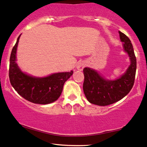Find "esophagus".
I'll return each mask as SVG.
<instances>
[{
	"label": "esophagus",
	"instance_id": "34e87169",
	"mask_svg": "<svg viewBox=\"0 0 147 147\" xmlns=\"http://www.w3.org/2000/svg\"><path fill=\"white\" fill-rule=\"evenodd\" d=\"M85 67V63H84V62H80V63H78V65H77V69L78 70H80V71H82L83 69H84V67Z\"/></svg>",
	"mask_w": 147,
	"mask_h": 147
}]
</instances>
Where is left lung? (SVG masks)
I'll list each match as a JSON object with an SVG mask.
<instances>
[{"instance_id":"left-lung-1","label":"left lung","mask_w":147,"mask_h":147,"mask_svg":"<svg viewBox=\"0 0 147 147\" xmlns=\"http://www.w3.org/2000/svg\"><path fill=\"white\" fill-rule=\"evenodd\" d=\"M124 51L130 60L126 71L117 79L111 80L101 76L97 71L89 67L83 69L84 81L83 90L87 100L93 104L104 106L121 100L129 93L134 84L136 59L131 41L124 33L119 31Z\"/></svg>"}]
</instances>
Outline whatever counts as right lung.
I'll use <instances>...</instances> for the list:
<instances>
[{
    "label": "right lung",
    "mask_w": 147,
    "mask_h": 147,
    "mask_svg": "<svg viewBox=\"0 0 147 147\" xmlns=\"http://www.w3.org/2000/svg\"><path fill=\"white\" fill-rule=\"evenodd\" d=\"M19 36L10 56L9 76L11 84L18 93L26 100L38 104H48L57 101L63 91V85L73 74L61 72L46 77H35L24 73L16 63Z\"/></svg>",
    "instance_id": "add662e5"
}]
</instances>
